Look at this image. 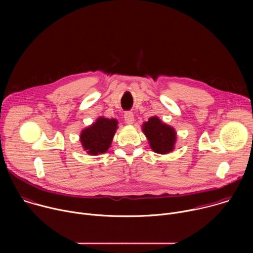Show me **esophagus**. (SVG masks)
<instances>
[{
  "label": "esophagus",
  "mask_w": 253,
  "mask_h": 253,
  "mask_svg": "<svg viewBox=\"0 0 253 253\" xmlns=\"http://www.w3.org/2000/svg\"><path fill=\"white\" fill-rule=\"evenodd\" d=\"M124 120H125V122H126V124H128V125H132L133 123H134V115H133V113L132 112H126L125 114H124Z\"/></svg>",
  "instance_id": "1"
}]
</instances>
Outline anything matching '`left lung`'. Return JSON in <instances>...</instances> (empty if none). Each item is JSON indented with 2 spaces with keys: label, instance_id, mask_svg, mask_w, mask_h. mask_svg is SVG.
Here are the masks:
<instances>
[{
  "label": "left lung",
  "instance_id": "1",
  "mask_svg": "<svg viewBox=\"0 0 253 253\" xmlns=\"http://www.w3.org/2000/svg\"><path fill=\"white\" fill-rule=\"evenodd\" d=\"M142 131L146 136L151 149L158 154H168L175 147L177 133L175 129L153 116L144 122Z\"/></svg>",
  "mask_w": 253,
  "mask_h": 253
}]
</instances>
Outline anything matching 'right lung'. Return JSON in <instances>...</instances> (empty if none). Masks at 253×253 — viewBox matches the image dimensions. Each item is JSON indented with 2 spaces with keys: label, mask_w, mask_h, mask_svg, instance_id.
I'll use <instances>...</instances> for the list:
<instances>
[{
  "label": "right lung",
  "mask_w": 253,
  "mask_h": 253,
  "mask_svg": "<svg viewBox=\"0 0 253 253\" xmlns=\"http://www.w3.org/2000/svg\"><path fill=\"white\" fill-rule=\"evenodd\" d=\"M118 129V121L104 116L97 118L90 126L81 131L80 141L89 155H99L108 151Z\"/></svg>",
  "instance_id": "add662e5"
}]
</instances>
